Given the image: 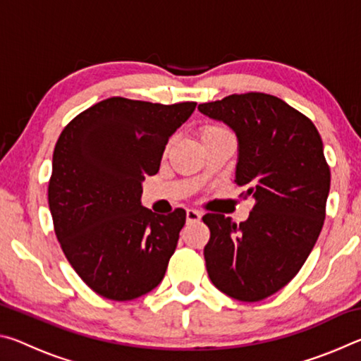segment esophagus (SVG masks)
<instances>
[{
    "label": "esophagus",
    "instance_id": "1",
    "mask_svg": "<svg viewBox=\"0 0 361 361\" xmlns=\"http://www.w3.org/2000/svg\"><path fill=\"white\" fill-rule=\"evenodd\" d=\"M200 218H202V213H200L199 210H194V209H188L186 210L188 223H195V221H199Z\"/></svg>",
    "mask_w": 361,
    "mask_h": 361
}]
</instances>
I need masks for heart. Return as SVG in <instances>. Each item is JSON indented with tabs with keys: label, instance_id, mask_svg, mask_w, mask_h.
I'll list each match as a JSON object with an SVG mask.
<instances>
[{
	"label": "heart",
	"instance_id": "obj_1",
	"mask_svg": "<svg viewBox=\"0 0 361 361\" xmlns=\"http://www.w3.org/2000/svg\"><path fill=\"white\" fill-rule=\"evenodd\" d=\"M228 135H231V132L219 124H205L199 129V137L202 140V143L212 142V140H216L221 137H228ZM169 148H170V143L167 145V149Z\"/></svg>",
	"mask_w": 361,
	"mask_h": 361
}]
</instances>
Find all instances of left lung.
I'll use <instances>...</instances> for the list:
<instances>
[{
  "label": "left lung",
  "instance_id": "1",
  "mask_svg": "<svg viewBox=\"0 0 361 361\" xmlns=\"http://www.w3.org/2000/svg\"><path fill=\"white\" fill-rule=\"evenodd\" d=\"M199 111L235 132V183L255 200L240 224L221 213L202 218L207 272L224 295L261 301L296 276L320 235L331 183L322 137L307 116L262 92L200 103Z\"/></svg>",
  "mask_w": 361,
  "mask_h": 361
}]
</instances>
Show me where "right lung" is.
<instances>
[{"label":"right lung","instance_id":"right-lung-1","mask_svg":"<svg viewBox=\"0 0 361 361\" xmlns=\"http://www.w3.org/2000/svg\"><path fill=\"white\" fill-rule=\"evenodd\" d=\"M195 102L161 105L111 97L60 133L47 199L66 259L97 295L130 301L166 276L186 212L156 215L140 202L172 133Z\"/></svg>","mask_w":361,"mask_h":361}]
</instances>
